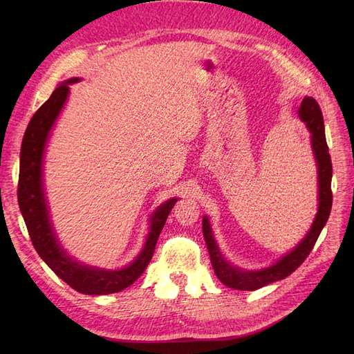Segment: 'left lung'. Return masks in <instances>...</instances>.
I'll return each instance as SVG.
<instances>
[{
  "label": "left lung",
  "instance_id": "8db88e82",
  "mask_svg": "<svg viewBox=\"0 0 354 354\" xmlns=\"http://www.w3.org/2000/svg\"><path fill=\"white\" fill-rule=\"evenodd\" d=\"M299 117L309 127L312 132V147L315 152V158L318 162V183H319V207L317 217L312 225L310 231L303 239L295 250H292L288 255L278 260L275 265L269 266L261 270H242L239 268L231 266L230 263L223 260L222 254L219 252L214 242L212 228L207 217L202 221V231H204V239L209 252V260L214 269L216 277L228 286L231 289L237 290H255L260 289L263 286L269 283H274L278 280H283L288 275H290L301 263L307 259V255L313 250L315 243L321 234L322 228L328 219L330 212H332V202H333V193H332V158L328 153V146L326 141V131H324V118H322V112L318 102L313 97H304L299 108Z\"/></svg>",
  "mask_w": 354,
  "mask_h": 354
}]
</instances>
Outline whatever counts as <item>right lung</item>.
<instances>
[{"mask_svg": "<svg viewBox=\"0 0 354 354\" xmlns=\"http://www.w3.org/2000/svg\"><path fill=\"white\" fill-rule=\"evenodd\" d=\"M77 80L79 79H71L59 85L50 95V99L35 112V115L30 120L21 145L18 204L36 252L51 268L53 272L80 293L106 295V293H114L129 288L145 272L149 261L153 257L160 232L178 198L164 202L153 213L152 219H150V231L145 248H142L138 257L132 261V265L124 269L104 270L89 268L74 261L64 252L51 230L47 205H45L44 199L42 155L51 126L61 112L66 95H68V84Z\"/></svg>", "mask_w": 354, "mask_h": 354, "instance_id": "add662e5", "label": "right lung"}]
</instances>
